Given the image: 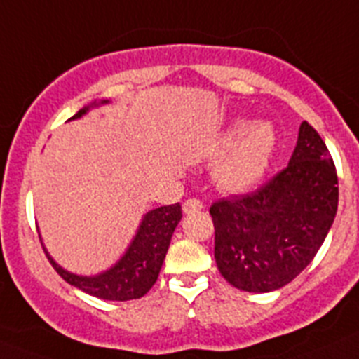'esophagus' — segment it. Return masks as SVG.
<instances>
[{
  "label": "esophagus",
  "instance_id": "esophagus-1",
  "mask_svg": "<svg viewBox=\"0 0 359 359\" xmlns=\"http://www.w3.org/2000/svg\"><path fill=\"white\" fill-rule=\"evenodd\" d=\"M203 207H205V205H203L201 199L190 198V199H187L185 203H183V212H185V214H192V212L203 210Z\"/></svg>",
  "mask_w": 359,
  "mask_h": 359
}]
</instances>
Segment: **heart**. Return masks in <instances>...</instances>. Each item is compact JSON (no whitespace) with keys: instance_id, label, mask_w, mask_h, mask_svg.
I'll return each instance as SVG.
<instances>
[{"instance_id":"obj_1","label":"heart","mask_w":359,"mask_h":359,"mask_svg":"<svg viewBox=\"0 0 359 359\" xmlns=\"http://www.w3.org/2000/svg\"><path fill=\"white\" fill-rule=\"evenodd\" d=\"M277 135L269 122H255L248 128L239 120L219 142L221 151H228L219 161L215 176L219 185L230 192H244L261 182L273 158Z\"/></svg>"}]
</instances>
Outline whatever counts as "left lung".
<instances>
[{"label": "left lung", "mask_w": 359, "mask_h": 359, "mask_svg": "<svg viewBox=\"0 0 359 359\" xmlns=\"http://www.w3.org/2000/svg\"><path fill=\"white\" fill-rule=\"evenodd\" d=\"M336 210L334 161L318 133L302 122L286 169L252 194L210 207L219 271L237 290H280L315 259Z\"/></svg>", "instance_id": "obj_1"}]
</instances>
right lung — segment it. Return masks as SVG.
I'll return each instance as SVG.
<instances>
[{"instance_id":"1","label":"right lung","mask_w":359,"mask_h":359,"mask_svg":"<svg viewBox=\"0 0 359 359\" xmlns=\"http://www.w3.org/2000/svg\"><path fill=\"white\" fill-rule=\"evenodd\" d=\"M106 102L107 100H102L100 104ZM93 106H98V104L93 102L91 106L84 107L69 120L81 118ZM180 221H182V205L180 203L147 212L122 259L113 268L100 275H95V277L69 273L53 261L46 250L44 253L57 273L61 275L68 284L79 287L84 293L102 298V300H118V302L135 300V298L144 297L158 280L161 264H163V259L169 250L170 237Z\"/></svg>"}]
</instances>
